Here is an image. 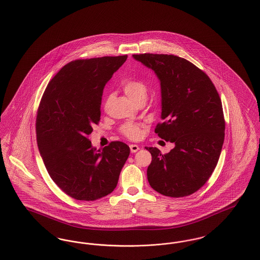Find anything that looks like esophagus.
I'll return each instance as SVG.
<instances>
[{"mask_svg":"<svg viewBox=\"0 0 260 260\" xmlns=\"http://www.w3.org/2000/svg\"><path fill=\"white\" fill-rule=\"evenodd\" d=\"M129 148H131V152L132 153H136L138 150H139V146L136 145V144H131L129 145Z\"/></svg>","mask_w":260,"mask_h":260,"instance_id":"esophagus-1","label":"esophagus"}]
</instances>
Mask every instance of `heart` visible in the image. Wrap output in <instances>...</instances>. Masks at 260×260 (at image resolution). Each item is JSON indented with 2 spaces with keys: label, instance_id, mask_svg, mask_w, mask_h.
<instances>
[{
  "label": "heart",
  "instance_id": "obj_1",
  "mask_svg": "<svg viewBox=\"0 0 260 260\" xmlns=\"http://www.w3.org/2000/svg\"><path fill=\"white\" fill-rule=\"evenodd\" d=\"M123 90L125 95L134 103H136V105L141 102H145L147 99V87L143 82L139 80H125L123 84ZM120 131L125 137L129 139H137L141 135V125L133 123H125L121 126Z\"/></svg>",
  "mask_w": 260,
  "mask_h": 260
}]
</instances>
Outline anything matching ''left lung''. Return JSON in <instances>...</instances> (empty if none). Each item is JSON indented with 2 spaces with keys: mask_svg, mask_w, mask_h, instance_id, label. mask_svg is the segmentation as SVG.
I'll return each mask as SVG.
<instances>
[{
  "mask_svg": "<svg viewBox=\"0 0 260 260\" xmlns=\"http://www.w3.org/2000/svg\"><path fill=\"white\" fill-rule=\"evenodd\" d=\"M161 82V120L155 133L175 144L167 154L152 155L149 184L161 195L189 196L209 180L219 159L225 121L219 94L209 76L193 63L173 54H134Z\"/></svg>",
  "mask_w": 260,
  "mask_h": 260,
  "instance_id": "1",
  "label": "left lung"
}]
</instances>
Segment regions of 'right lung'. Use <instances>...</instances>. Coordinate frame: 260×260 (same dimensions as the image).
I'll use <instances>...</instances> for the list:
<instances>
[{
	"mask_svg": "<svg viewBox=\"0 0 260 260\" xmlns=\"http://www.w3.org/2000/svg\"><path fill=\"white\" fill-rule=\"evenodd\" d=\"M127 55L67 63L46 88L37 112L38 147L51 179L71 198L95 201L113 192L129 155L122 141L92 148L103 88Z\"/></svg>",
	"mask_w": 260,
	"mask_h": 260,
	"instance_id": "right-lung-1",
	"label": "right lung"
}]
</instances>
